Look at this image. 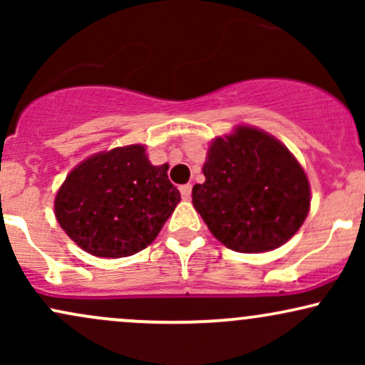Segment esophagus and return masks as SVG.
<instances>
[{"mask_svg": "<svg viewBox=\"0 0 365 365\" xmlns=\"http://www.w3.org/2000/svg\"><path fill=\"white\" fill-rule=\"evenodd\" d=\"M180 194H182V199H185V200L190 199V195H192V185H190V183L180 187Z\"/></svg>", "mask_w": 365, "mask_h": 365, "instance_id": "1", "label": "esophagus"}]
</instances>
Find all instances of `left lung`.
<instances>
[{
	"mask_svg": "<svg viewBox=\"0 0 365 365\" xmlns=\"http://www.w3.org/2000/svg\"><path fill=\"white\" fill-rule=\"evenodd\" d=\"M206 182L192 188V202L221 244L235 252L278 249L299 232L311 207L302 166L278 139L238 125L209 145Z\"/></svg>",
	"mask_w": 365,
	"mask_h": 365,
	"instance_id": "1",
	"label": "left lung"
}]
</instances>
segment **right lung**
<instances>
[{
  "mask_svg": "<svg viewBox=\"0 0 365 365\" xmlns=\"http://www.w3.org/2000/svg\"><path fill=\"white\" fill-rule=\"evenodd\" d=\"M180 202L168 165L140 144L94 154L70 171L54 199L65 233L96 257H127L154 242Z\"/></svg>",
  "mask_w": 365,
  "mask_h": 365,
  "instance_id": "1",
  "label": "right lung"
}]
</instances>
